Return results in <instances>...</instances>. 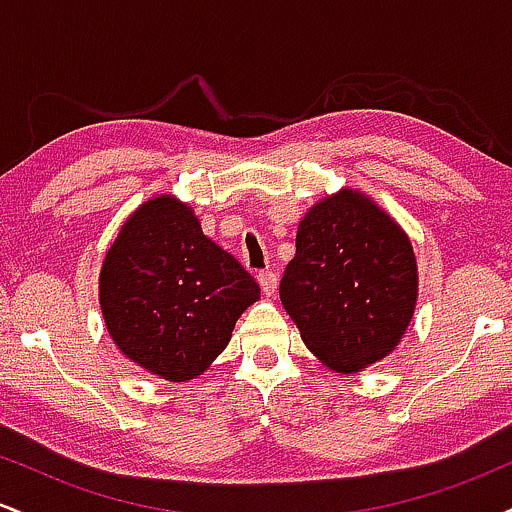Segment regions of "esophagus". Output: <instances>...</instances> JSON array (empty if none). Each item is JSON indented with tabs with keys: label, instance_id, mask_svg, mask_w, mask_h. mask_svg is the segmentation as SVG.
I'll return each mask as SVG.
<instances>
[{
	"label": "esophagus",
	"instance_id": "esophagus-1",
	"mask_svg": "<svg viewBox=\"0 0 512 512\" xmlns=\"http://www.w3.org/2000/svg\"><path fill=\"white\" fill-rule=\"evenodd\" d=\"M257 281H260L264 296H274V291H276V274L274 272L264 269V272L257 274Z\"/></svg>",
	"mask_w": 512,
	"mask_h": 512
}]
</instances>
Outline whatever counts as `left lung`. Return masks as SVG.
I'll return each mask as SVG.
<instances>
[{
    "label": "left lung",
    "instance_id": "1",
    "mask_svg": "<svg viewBox=\"0 0 512 512\" xmlns=\"http://www.w3.org/2000/svg\"><path fill=\"white\" fill-rule=\"evenodd\" d=\"M279 296L317 361L358 373L390 356L414 317L419 269L411 240L368 195L344 187L298 223Z\"/></svg>",
    "mask_w": 512,
    "mask_h": 512
}]
</instances>
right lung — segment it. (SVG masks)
<instances>
[{
    "label": "right lung",
    "mask_w": 512,
    "mask_h": 512,
    "mask_svg": "<svg viewBox=\"0 0 512 512\" xmlns=\"http://www.w3.org/2000/svg\"><path fill=\"white\" fill-rule=\"evenodd\" d=\"M98 298L108 334L129 361L187 383L226 349L260 286L204 236L190 204L158 195L120 226L105 252Z\"/></svg>",
    "instance_id": "obj_1"
}]
</instances>
